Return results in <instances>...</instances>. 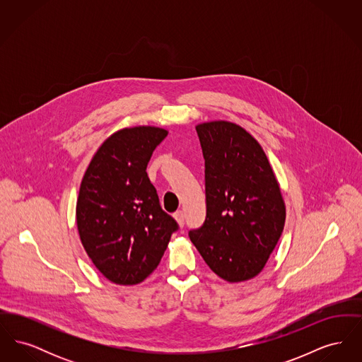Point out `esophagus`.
<instances>
[{
    "instance_id": "1",
    "label": "esophagus",
    "mask_w": 362,
    "mask_h": 362,
    "mask_svg": "<svg viewBox=\"0 0 362 362\" xmlns=\"http://www.w3.org/2000/svg\"><path fill=\"white\" fill-rule=\"evenodd\" d=\"M173 217H175V220L177 221L179 226H183V224H185V213H183L182 210H177V211L173 214Z\"/></svg>"
}]
</instances>
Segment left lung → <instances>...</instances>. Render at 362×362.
I'll return each mask as SVG.
<instances>
[{
	"label": "left lung",
	"instance_id": "8db88e82",
	"mask_svg": "<svg viewBox=\"0 0 362 362\" xmlns=\"http://www.w3.org/2000/svg\"><path fill=\"white\" fill-rule=\"evenodd\" d=\"M205 158L206 220L189 240L233 284L258 276L279 240L286 207L260 144L233 122L195 126Z\"/></svg>",
	"mask_w": 362,
	"mask_h": 362
}]
</instances>
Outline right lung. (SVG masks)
Returning a JSON list of instances; mask_svg holds the SVG:
<instances>
[{"instance_id": "right-lung-1", "label": "right lung", "mask_w": 362, "mask_h": 362, "mask_svg": "<svg viewBox=\"0 0 362 362\" xmlns=\"http://www.w3.org/2000/svg\"><path fill=\"white\" fill-rule=\"evenodd\" d=\"M168 130L124 127L92 157L76 205L80 240L95 267L118 285H137L158 266L177 224L160 206L146 167Z\"/></svg>"}]
</instances>
